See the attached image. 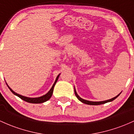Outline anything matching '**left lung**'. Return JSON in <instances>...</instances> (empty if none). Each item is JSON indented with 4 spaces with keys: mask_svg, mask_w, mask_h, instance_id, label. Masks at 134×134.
<instances>
[{
    "mask_svg": "<svg viewBox=\"0 0 134 134\" xmlns=\"http://www.w3.org/2000/svg\"><path fill=\"white\" fill-rule=\"evenodd\" d=\"M74 93H75V95H76V97L77 98V99L79 100V101H81V102L84 103V104H88V105H100V104H105V103L107 102H112L113 100H114V99H116L119 96V95L121 94L120 93V94H118V95H117V96L114 97V98H111V99H109V100H104V101H100V102H93V101H89V100H85L83 99V98H81L78 95H77V92H76V89H75V87H74Z\"/></svg>",
    "mask_w": 134,
    "mask_h": 134,
    "instance_id": "obj_1",
    "label": "left lung"
}]
</instances>
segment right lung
<instances>
[{
	"label": "right lung",
	"mask_w": 134,
	"mask_h": 134,
	"mask_svg": "<svg viewBox=\"0 0 134 134\" xmlns=\"http://www.w3.org/2000/svg\"><path fill=\"white\" fill-rule=\"evenodd\" d=\"M60 75V74H59L58 75V76H57V78H56V79H55V83H54L52 87H51V88L50 89V90H49V92H48L46 94H45V95H42V96H41V97H39L31 98V97H27L23 96V95H20V94L16 93V92H14V91H13V90L11 89V88L9 87V86H8V85H7V83H6V85H7V86H8V88H9V90L11 91V92H12L13 94H14V95H16V96L18 97H20V98H21V99L23 100L26 101V102H29V103H32V104H41V103H43V102H46V101L48 100H49V98H51V97L52 96L53 92L54 86H55L56 83H57V81H58V77H59Z\"/></svg>",
	"instance_id": "right-lung-1"
}]
</instances>
